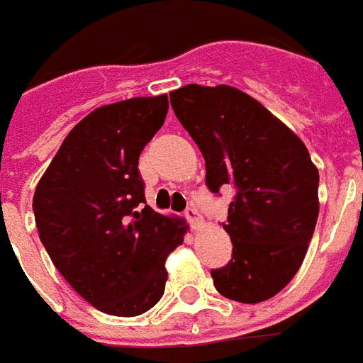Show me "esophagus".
Returning <instances> with one entry per match:
<instances>
[{"instance_id":"34e87169","label":"esophagus","mask_w":363,"mask_h":363,"mask_svg":"<svg viewBox=\"0 0 363 363\" xmlns=\"http://www.w3.org/2000/svg\"><path fill=\"white\" fill-rule=\"evenodd\" d=\"M185 218L189 220V224H191L193 228H199L201 224H203V216H201L197 208H193V207H189L187 211H185Z\"/></svg>"}]
</instances>
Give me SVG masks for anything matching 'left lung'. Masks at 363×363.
Segmentation results:
<instances>
[{
    "label": "left lung",
    "instance_id": "left-lung-1",
    "mask_svg": "<svg viewBox=\"0 0 363 363\" xmlns=\"http://www.w3.org/2000/svg\"><path fill=\"white\" fill-rule=\"evenodd\" d=\"M170 102L205 158L208 189L236 187L222 224L232 259L211 271L214 286L240 303L269 300L296 277L319 216V172L308 147L236 86L187 84Z\"/></svg>",
    "mask_w": 363,
    "mask_h": 363
}]
</instances>
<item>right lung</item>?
Masks as SVG:
<instances>
[{
    "label": "right lung",
    "instance_id": "obj_1",
    "mask_svg": "<svg viewBox=\"0 0 363 363\" xmlns=\"http://www.w3.org/2000/svg\"><path fill=\"white\" fill-rule=\"evenodd\" d=\"M166 113V94L92 110L63 139L34 191V220L52 263L108 315H141L158 303L166 257L187 232L184 218L145 205L137 168Z\"/></svg>",
    "mask_w": 363,
    "mask_h": 363
}]
</instances>
